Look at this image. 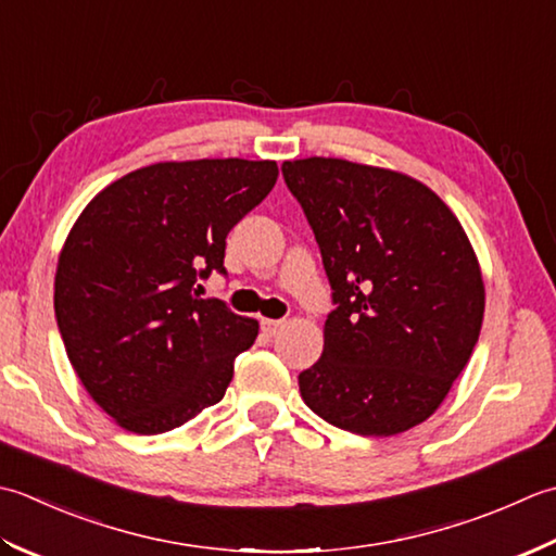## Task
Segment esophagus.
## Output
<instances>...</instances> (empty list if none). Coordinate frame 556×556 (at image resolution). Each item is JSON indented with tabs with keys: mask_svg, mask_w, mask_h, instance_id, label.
<instances>
[{
	"mask_svg": "<svg viewBox=\"0 0 556 556\" xmlns=\"http://www.w3.org/2000/svg\"><path fill=\"white\" fill-rule=\"evenodd\" d=\"M282 326H286V324L278 321V319H262V331L266 336H276Z\"/></svg>",
	"mask_w": 556,
	"mask_h": 556,
	"instance_id": "1",
	"label": "esophagus"
}]
</instances>
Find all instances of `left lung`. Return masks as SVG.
Segmentation results:
<instances>
[{
    "label": "left lung",
    "mask_w": 556,
    "mask_h": 556,
    "mask_svg": "<svg viewBox=\"0 0 556 556\" xmlns=\"http://www.w3.org/2000/svg\"><path fill=\"white\" fill-rule=\"evenodd\" d=\"M321 249L333 312L300 374L326 422L391 437L425 422L480 338L484 286L456 215L417 179L341 161L282 163Z\"/></svg>",
    "instance_id": "obj_1"
}]
</instances>
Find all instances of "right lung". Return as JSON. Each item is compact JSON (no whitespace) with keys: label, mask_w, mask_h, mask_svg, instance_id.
Instances as JSON below:
<instances>
[{"label":"right lung","mask_w":556,"mask_h":556,"mask_svg":"<svg viewBox=\"0 0 556 556\" xmlns=\"http://www.w3.org/2000/svg\"><path fill=\"white\" fill-rule=\"evenodd\" d=\"M276 179V161L155 163L78 215L56 262V326L84 389L127 432L163 434L223 401L258 324L203 300L199 280L225 276V237Z\"/></svg>","instance_id":"obj_1"}]
</instances>
